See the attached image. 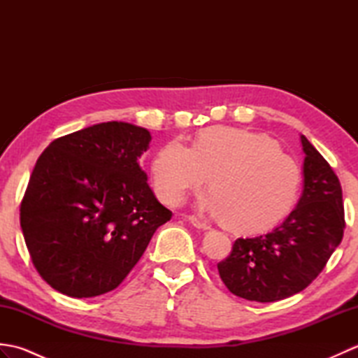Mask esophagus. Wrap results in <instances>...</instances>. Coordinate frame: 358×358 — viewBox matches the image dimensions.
Segmentation results:
<instances>
[{"instance_id": "esophagus-1", "label": "esophagus", "mask_w": 358, "mask_h": 358, "mask_svg": "<svg viewBox=\"0 0 358 358\" xmlns=\"http://www.w3.org/2000/svg\"><path fill=\"white\" fill-rule=\"evenodd\" d=\"M189 220H191V223L195 226V227H199V229H209V223H206L204 222V220H200V218H196V217H189Z\"/></svg>"}]
</instances>
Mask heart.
<instances>
[{
  "label": "heart",
  "instance_id": "obj_1",
  "mask_svg": "<svg viewBox=\"0 0 358 358\" xmlns=\"http://www.w3.org/2000/svg\"><path fill=\"white\" fill-rule=\"evenodd\" d=\"M210 177L200 208L238 231H260L291 209L300 167L275 141L229 126L204 129L194 148L173 140L152 162V181L164 203L178 206Z\"/></svg>",
  "mask_w": 358,
  "mask_h": 358
}]
</instances>
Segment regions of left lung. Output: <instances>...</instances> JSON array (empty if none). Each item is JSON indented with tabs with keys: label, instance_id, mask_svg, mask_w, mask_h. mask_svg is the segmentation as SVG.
<instances>
[{
	"label": "left lung",
	"instance_id": "left-lung-1",
	"mask_svg": "<svg viewBox=\"0 0 358 358\" xmlns=\"http://www.w3.org/2000/svg\"><path fill=\"white\" fill-rule=\"evenodd\" d=\"M303 194L275 229L237 238L231 254L217 264L229 291L241 299L271 303L301 292L318 277L345 231V208L336 172L301 135Z\"/></svg>",
	"mask_w": 358,
	"mask_h": 358
}]
</instances>
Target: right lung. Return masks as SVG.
Wrapping results in <instances>:
<instances>
[{
	"label": "right lung",
	"mask_w": 358,
	"mask_h": 358,
	"mask_svg": "<svg viewBox=\"0 0 358 358\" xmlns=\"http://www.w3.org/2000/svg\"><path fill=\"white\" fill-rule=\"evenodd\" d=\"M149 141L146 129L109 121L59 136L36 159L20 223L35 269L55 291H113L172 218L138 164Z\"/></svg>",
	"instance_id": "right-lung-1"
}]
</instances>
